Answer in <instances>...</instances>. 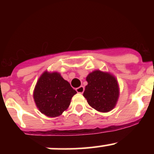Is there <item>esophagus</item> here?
Listing matches in <instances>:
<instances>
[{
	"label": "esophagus",
	"instance_id": "obj_1",
	"mask_svg": "<svg viewBox=\"0 0 154 154\" xmlns=\"http://www.w3.org/2000/svg\"><path fill=\"white\" fill-rule=\"evenodd\" d=\"M85 91V88L83 86H80V87L76 88V91L79 93H82Z\"/></svg>",
	"mask_w": 154,
	"mask_h": 154
}]
</instances>
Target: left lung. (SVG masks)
Listing matches in <instances>:
<instances>
[{
    "label": "left lung",
    "mask_w": 154,
    "mask_h": 154,
    "mask_svg": "<svg viewBox=\"0 0 154 154\" xmlns=\"http://www.w3.org/2000/svg\"><path fill=\"white\" fill-rule=\"evenodd\" d=\"M83 96L92 108L100 112H109L115 107L119 95L118 82L114 76L100 70L93 71L86 77Z\"/></svg>",
    "instance_id": "8db88e82"
}]
</instances>
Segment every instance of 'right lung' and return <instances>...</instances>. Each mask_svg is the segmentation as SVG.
<instances>
[{
    "instance_id": "obj_1",
    "label": "right lung",
    "mask_w": 154,
    "mask_h": 154,
    "mask_svg": "<svg viewBox=\"0 0 154 154\" xmlns=\"http://www.w3.org/2000/svg\"><path fill=\"white\" fill-rule=\"evenodd\" d=\"M77 91L59 72L45 71L37 82L33 97L42 114L49 117H56L68 109Z\"/></svg>"
}]
</instances>
